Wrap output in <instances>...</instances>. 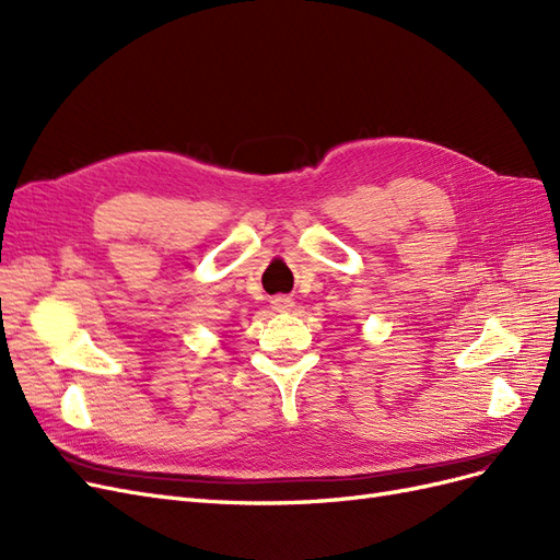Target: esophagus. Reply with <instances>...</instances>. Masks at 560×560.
Listing matches in <instances>:
<instances>
[{
	"label": "esophagus",
	"mask_w": 560,
	"mask_h": 560,
	"mask_svg": "<svg viewBox=\"0 0 560 560\" xmlns=\"http://www.w3.org/2000/svg\"><path fill=\"white\" fill-rule=\"evenodd\" d=\"M270 306H273L278 313H284V311L294 308V301L290 296H276L273 301H270Z\"/></svg>",
	"instance_id": "esophagus-1"
}]
</instances>
